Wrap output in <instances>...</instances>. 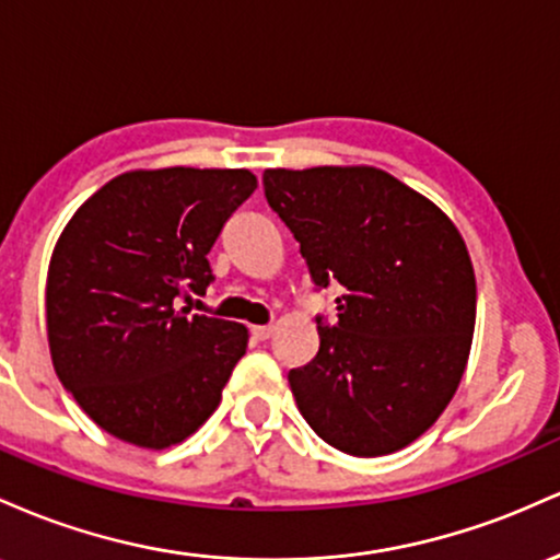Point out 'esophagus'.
Wrapping results in <instances>:
<instances>
[{"instance_id": "1", "label": "esophagus", "mask_w": 560, "mask_h": 560, "mask_svg": "<svg viewBox=\"0 0 560 560\" xmlns=\"http://www.w3.org/2000/svg\"><path fill=\"white\" fill-rule=\"evenodd\" d=\"M272 332H275V325H254V336L259 338V341H267Z\"/></svg>"}]
</instances>
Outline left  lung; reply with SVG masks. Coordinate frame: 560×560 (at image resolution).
<instances>
[{"label": "left lung", "instance_id": "1", "mask_svg": "<svg viewBox=\"0 0 560 560\" xmlns=\"http://www.w3.org/2000/svg\"><path fill=\"white\" fill-rule=\"evenodd\" d=\"M269 209L317 288L338 282L336 323L288 373L299 412L354 457L392 455L436 423L466 373L476 275L466 241L429 198L375 166L267 168Z\"/></svg>", "mask_w": 560, "mask_h": 560}]
</instances>
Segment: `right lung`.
Instances as JSON below:
<instances>
[{
  "label": "right lung",
  "mask_w": 560,
  "mask_h": 560,
  "mask_svg": "<svg viewBox=\"0 0 560 560\" xmlns=\"http://www.w3.org/2000/svg\"><path fill=\"white\" fill-rule=\"evenodd\" d=\"M256 190L248 168H135L73 213L47 269L55 373L110 436L166 450L222 401L248 328L190 314L206 293L209 250Z\"/></svg>",
  "instance_id": "obj_1"
}]
</instances>
